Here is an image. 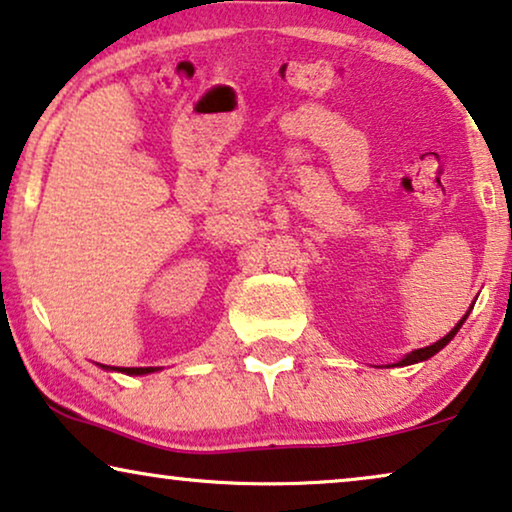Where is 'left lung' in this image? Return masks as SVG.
<instances>
[{"mask_svg":"<svg viewBox=\"0 0 512 512\" xmlns=\"http://www.w3.org/2000/svg\"><path fill=\"white\" fill-rule=\"evenodd\" d=\"M470 309H473V306H470ZM470 309H468L466 313H463V318L459 320V323H456V325L452 327V330H449V332H447V335H445V337H442V339H438V342H435V344H431V346H424V349H417V351L407 353V356H405V358H400V360H398V363H393V365H388V367H405V365H414V363H424V360H428V358H431V356H435V353H438V351H442V349H445V346H447V344H449V342H452V339H454V335H456V332H459V330H461V325H463V323H466V318H468V313H470Z\"/></svg>","mask_w":512,"mask_h":512,"instance_id":"left-lung-1","label":"left lung"}]
</instances>
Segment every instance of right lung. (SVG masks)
Returning <instances> with one entry per match:
<instances>
[{
	"instance_id": "right-lung-1",
	"label": "right lung",
	"mask_w": 512,
	"mask_h": 512,
	"mask_svg": "<svg viewBox=\"0 0 512 512\" xmlns=\"http://www.w3.org/2000/svg\"><path fill=\"white\" fill-rule=\"evenodd\" d=\"M102 370H109V372H124V374H131V377H142V374L154 372L156 367H109V365H102Z\"/></svg>"
}]
</instances>
